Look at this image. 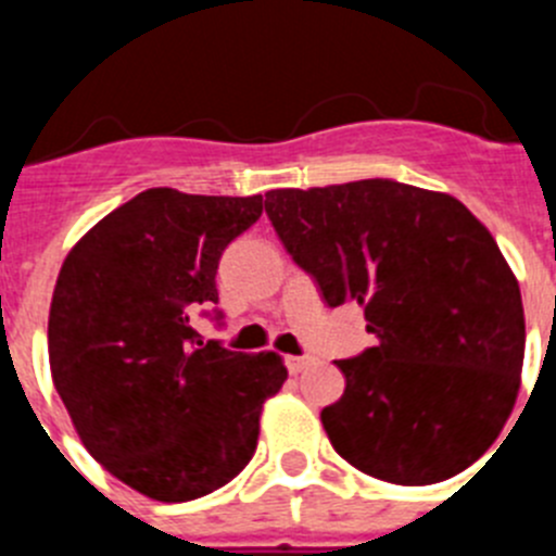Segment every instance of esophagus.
Segmentation results:
<instances>
[{
    "mask_svg": "<svg viewBox=\"0 0 556 556\" xmlns=\"http://www.w3.org/2000/svg\"><path fill=\"white\" fill-rule=\"evenodd\" d=\"M308 365H312V358L308 356H287V370L292 372V376L303 372Z\"/></svg>",
    "mask_w": 556,
    "mask_h": 556,
    "instance_id": "1",
    "label": "esophagus"
}]
</instances>
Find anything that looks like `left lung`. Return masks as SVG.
<instances>
[{
  "label": "left lung",
  "instance_id": "1",
  "mask_svg": "<svg viewBox=\"0 0 556 556\" xmlns=\"http://www.w3.org/2000/svg\"><path fill=\"white\" fill-rule=\"evenodd\" d=\"M267 217L328 306H365L378 339L339 358L320 415L333 451L392 484L470 468L501 434L523 367V303L490 230L451 194L397 180L275 189Z\"/></svg>",
  "mask_w": 556,
  "mask_h": 556
}]
</instances>
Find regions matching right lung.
Returning a JSON list of instances; mask_svg holds the SVG:
<instances>
[{
  "label": "right lung",
  "mask_w": 556,
  "mask_h": 556,
  "mask_svg": "<svg viewBox=\"0 0 556 556\" xmlns=\"http://www.w3.org/2000/svg\"><path fill=\"white\" fill-rule=\"evenodd\" d=\"M262 211V194L147 189L88 230L58 275L55 390L88 454L147 498H200L242 473L264 401L287 381L281 356L203 342L189 323L219 303L223 250Z\"/></svg>",
  "instance_id": "right-lung-1"
}]
</instances>
